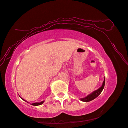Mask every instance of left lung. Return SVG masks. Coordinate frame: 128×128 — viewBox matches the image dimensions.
Listing matches in <instances>:
<instances>
[{"label": "left lung", "instance_id": "1", "mask_svg": "<svg viewBox=\"0 0 128 128\" xmlns=\"http://www.w3.org/2000/svg\"><path fill=\"white\" fill-rule=\"evenodd\" d=\"M104 84H105V77L104 78V81H103V82L102 83V86L100 87L99 88H98L97 90H95V91L92 92L91 94H89V95H87L86 97L81 98L80 100L84 102H90L92 100L95 99V98H97L98 96L101 94V92H102L103 88H104Z\"/></svg>", "mask_w": 128, "mask_h": 128}]
</instances>
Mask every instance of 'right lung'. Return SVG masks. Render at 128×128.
<instances>
[{
	"mask_svg": "<svg viewBox=\"0 0 128 128\" xmlns=\"http://www.w3.org/2000/svg\"><path fill=\"white\" fill-rule=\"evenodd\" d=\"M24 100V99H23ZM44 102V101H42V102H36V103H32V105H33V106H39V105H41V104H42V103H43Z\"/></svg>",
	"mask_w": 128,
	"mask_h": 128,
	"instance_id": "add662e5",
	"label": "right lung"
}]
</instances>
